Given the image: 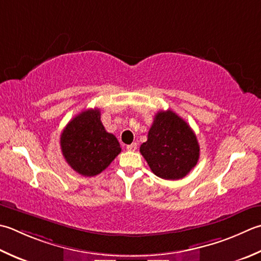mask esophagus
Listing matches in <instances>:
<instances>
[{
	"label": "esophagus",
	"mask_w": 261,
	"mask_h": 261,
	"mask_svg": "<svg viewBox=\"0 0 261 261\" xmlns=\"http://www.w3.org/2000/svg\"><path fill=\"white\" fill-rule=\"evenodd\" d=\"M137 148H138V144H137V142H132L131 145H127V146H126V149L130 150V151H135V150L137 149Z\"/></svg>",
	"instance_id": "esophagus-1"
}]
</instances>
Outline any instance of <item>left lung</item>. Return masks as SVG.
<instances>
[{
    "mask_svg": "<svg viewBox=\"0 0 261 261\" xmlns=\"http://www.w3.org/2000/svg\"><path fill=\"white\" fill-rule=\"evenodd\" d=\"M140 152L155 175L180 180L197 165L200 148L190 125L168 110L155 115Z\"/></svg>",
    "mask_w": 261,
    "mask_h": 261,
    "instance_id": "obj_1",
    "label": "left lung"
}]
</instances>
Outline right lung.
<instances>
[{
	"mask_svg": "<svg viewBox=\"0 0 261 261\" xmlns=\"http://www.w3.org/2000/svg\"><path fill=\"white\" fill-rule=\"evenodd\" d=\"M60 144L66 163L84 176L99 174L121 152L115 136L101 123L98 109L73 117L61 134Z\"/></svg>",
	"mask_w": 261,
	"mask_h": 261,
	"instance_id": "right-lung-1",
	"label": "right lung"
}]
</instances>
